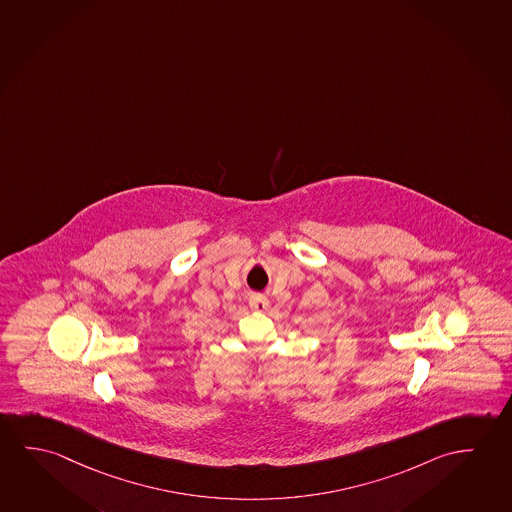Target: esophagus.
<instances>
[{
	"label": "esophagus",
	"instance_id": "obj_1",
	"mask_svg": "<svg viewBox=\"0 0 512 512\" xmlns=\"http://www.w3.org/2000/svg\"><path fill=\"white\" fill-rule=\"evenodd\" d=\"M249 306L252 309H256V311H265L268 308V299L265 295H261V293H254V295H251V299H249Z\"/></svg>",
	"mask_w": 512,
	"mask_h": 512
}]
</instances>
